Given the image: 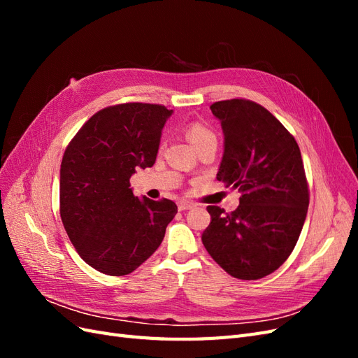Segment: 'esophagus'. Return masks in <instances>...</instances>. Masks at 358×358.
<instances>
[{"label":"esophagus","instance_id":"1","mask_svg":"<svg viewBox=\"0 0 358 358\" xmlns=\"http://www.w3.org/2000/svg\"><path fill=\"white\" fill-rule=\"evenodd\" d=\"M178 208H179V210H188V209L194 208V204L187 200H180V201H178Z\"/></svg>","mask_w":358,"mask_h":358}]
</instances>
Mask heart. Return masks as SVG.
I'll use <instances>...</instances> for the list:
<instances>
[{
    "instance_id": "b5f03b06",
    "label": "heart",
    "mask_w": 358,
    "mask_h": 358,
    "mask_svg": "<svg viewBox=\"0 0 358 358\" xmlns=\"http://www.w3.org/2000/svg\"><path fill=\"white\" fill-rule=\"evenodd\" d=\"M187 137L189 138V142L196 149H199L204 145H209V143H216L215 133L209 127H206L200 122H194L188 127Z\"/></svg>"
}]
</instances>
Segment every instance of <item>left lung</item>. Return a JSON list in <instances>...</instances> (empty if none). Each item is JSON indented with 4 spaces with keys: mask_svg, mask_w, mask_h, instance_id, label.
I'll list each match as a JSON object with an SVG mask.
<instances>
[{
    "mask_svg": "<svg viewBox=\"0 0 358 358\" xmlns=\"http://www.w3.org/2000/svg\"><path fill=\"white\" fill-rule=\"evenodd\" d=\"M221 121L224 155L216 179L242 196L231 213L208 206L204 248L227 273L262 279L284 264L294 249L309 206L299 145L263 106L243 99L213 103Z\"/></svg>",
    "mask_w": 358,
    "mask_h": 358,
    "instance_id": "8db88e82",
    "label": "left lung"
}]
</instances>
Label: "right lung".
Wrapping results in <instances>:
<instances>
[{"label": "right lung", "mask_w": 358, "mask_h": 358, "mask_svg": "<svg viewBox=\"0 0 358 358\" xmlns=\"http://www.w3.org/2000/svg\"><path fill=\"white\" fill-rule=\"evenodd\" d=\"M173 110L148 103L106 107L92 115L64 152L59 213L86 264L124 276L145 263L178 213L175 201L137 199L136 169L155 164L161 131Z\"/></svg>", "instance_id": "add662e5"}]
</instances>
